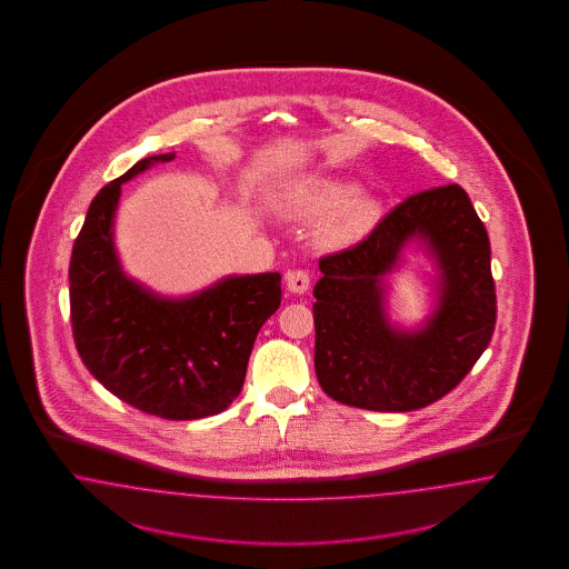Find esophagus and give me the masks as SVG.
Wrapping results in <instances>:
<instances>
[{
	"label": "esophagus",
	"mask_w": 569,
	"mask_h": 569,
	"mask_svg": "<svg viewBox=\"0 0 569 569\" xmlns=\"http://www.w3.org/2000/svg\"><path fill=\"white\" fill-rule=\"evenodd\" d=\"M286 286H288V290L292 293L307 292L310 286L309 273H307V271H300V269L288 271V273H286Z\"/></svg>",
	"instance_id": "obj_1"
}]
</instances>
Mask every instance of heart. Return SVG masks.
I'll use <instances>...</instances> for the list:
<instances>
[{
	"label": "heart",
	"mask_w": 569,
	"mask_h": 569,
	"mask_svg": "<svg viewBox=\"0 0 569 569\" xmlns=\"http://www.w3.org/2000/svg\"><path fill=\"white\" fill-rule=\"evenodd\" d=\"M288 207L300 217H323L319 238L328 246H352L365 240L381 219V202L371 191L359 190L346 177H315L298 186Z\"/></svg>",
	"instance_id": "heart-1"
}]
</instances>
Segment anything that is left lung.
Masks as SVG:
<instances>
[{"mask_svg":"<svg viewBox=\"0 0 569 569\" xmlns=\"http://www.w3.org/2000/svg\"><path fill=\"white\" fill-rule=\"evenodd\" d=\"M409 253L432 262V305L407 329L389 315V276ZM315 371L328 397L407 413L448 395L490 345L497 293L490 240L461 186L398 204L359 246L319 260Z\"/></svg>","mask_w":569,"mask_h":569,"instance_id":"obj_1","label":"left lung"}]
</instances>
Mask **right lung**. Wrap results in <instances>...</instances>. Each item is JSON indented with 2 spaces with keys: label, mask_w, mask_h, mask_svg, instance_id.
<instances>
[{
  "label": "right lung",
  "mask_w": 569,
  "mask_h": 569,
  "mask_svg": "<svg viewBox=\"0 0 569 569\" xmlns=\"http://www.w3.org/2000/svg\"><path fill=\"white\" fill-rule=\"evenodd\" d=\"M172 158H141L91 200L70 257V321L81 361L106 390L143 413L188 421L240 395L260 328L281 305V276L221 277L177 298L127 276L114 246L122 183Z\"/></svg>",
  "instance_id": "right-lung-1"
}]
</instances>
